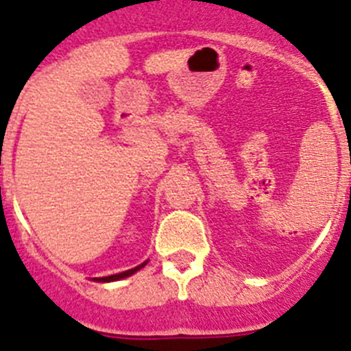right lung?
Instances as JSON below:
<instances>
[{"instance_id":"obj_1","label":"right lung","mask_w":351,"mask_h":351,"mask_svg":"<svg viewBox=\"0 0 351 351\" xmlns=\"http://www.w3.org/2000/svg\"><path fill=\"white\" fill-rule=\"evenodd\" d=\"M149 260H145L144 263H141V265H137L135 269H130V271H125V272H119V274H112V276H104V278H93V281H101V283H107V281H117V280H125V278H128V276L135 274L137 271H141L142 267H144L145 263H147Z\"/></svg>"}]
</instances>
